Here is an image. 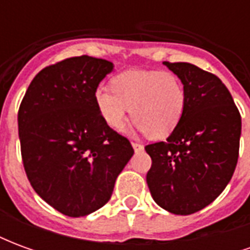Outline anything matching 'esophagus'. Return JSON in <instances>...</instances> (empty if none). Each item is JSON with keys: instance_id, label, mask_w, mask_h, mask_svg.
I'll use <instances>...</instances> for the list:
<instances>
[{"instance_id": "esophagus-1", "label": "esophagus", "mask_w": 250, "mask_h": 250, "mask_svg": "<svg viewBox=\"0 0 250 250\" xmlns=\"http://www.w3.org/2000/svg\"><path fill=\"white\" fill-rule=\"evenodd\" d=\"M131 145H132V147H134V150H135L136 152L142 151V150H143V145H141V143H136V142H132Z\"/></svg>"}]
</instances>
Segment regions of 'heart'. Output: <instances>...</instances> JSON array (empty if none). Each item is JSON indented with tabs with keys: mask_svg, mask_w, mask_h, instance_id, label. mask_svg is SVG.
Returning <instances> with one entry per match:
<instances>
[{
	"mask_svg": "<svg viewBox=\"0 0 250 250\" xmlns=\"http://www.w3.org/2000/svg\"><path fill=\"white\" fill-rule=\"evenodd\" d=\"M93 100L111 128L122 130L131 109V119L138 130L159 139L170 135L179 125L186 93L174 73L136 69L115 76L111 89L99 87Z\"/></svg>",
	"mask_w": 250,
	"mask_h": 250,
	"instance_id": "heart-1",
	"label": "heart"
}]
</instances>
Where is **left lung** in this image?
Here are the masks:
<instances>
[{
  "label": "left lung",
  "mask_w": 250,
  "mask_h": 250,
  "mask_svg": "<svg viewBox=\"0 0 250 250\" xmlns=\"http://www.w3.org/2000/svg\"><path fill=\"white\" fill-rule=\"evenodd\" d=\"M184 84L182 119L166 142L146 146L151 157L147 185L173 214L188 215L220 195L238 159L241 116L218 77L188 62H163Z\"/></svg>",
  "instance_id": "left-lung-1"
}]
</instances>
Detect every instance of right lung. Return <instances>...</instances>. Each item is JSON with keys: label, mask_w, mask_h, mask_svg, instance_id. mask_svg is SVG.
Returning a JSON list of instances; mask_svg holds the SVG:
<instances>
[{"label": "right lung", "mask_w": 250, "mask_h": 250, "mask_svg": "<svg viewBox=\"0 0 250 250\" xmlns=\"http://www.w3.org/2000/svg\"><path fill=\"white\" fill-rule=\"evenodd\" d=\"M112 69L103 59H65L36 75L20 105L26 177L46 204L68 217H84L107 204L134 155L130 141L105 125L93 100Z\"/></svg>", "instance_id": "obj_1"}]
</instances>
